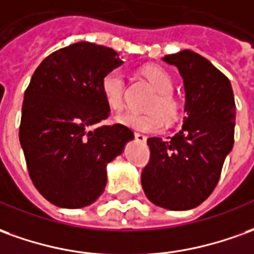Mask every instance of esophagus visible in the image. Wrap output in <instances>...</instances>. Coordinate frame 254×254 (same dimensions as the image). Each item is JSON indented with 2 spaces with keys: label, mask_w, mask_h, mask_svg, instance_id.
Instances as JSON below:
<instances>
[{
  "label": "esophagus",
  "mask_w": 254,
  "mask_h": 254,
  "mask_svg": "<svg viewBox=\"0 0 254 254\" xmlns=\"http://www.w3.org/2000/svg\"><path fill=\"white\" fill-rule=\"evenodd\" d=\"M134 135H135V139H137L138 142H141V144H145V142H146V137H145L144 134H139V132H135Z\"/></svg>",
  "instance_id": "esophagus-1"
}]
</instances>
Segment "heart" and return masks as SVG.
<instances>
[{"instance_id": "b5f03b06", "label": "heart", "mask_w": 254, "mask_h": 254, "mask_svg": "<svg viewBox=\"0 0 254 254\" xmlns=\"http://www.w3.org/2000/svg\"><path fill=\"white\" fill-rule=\"evenodd\" d=\"M144 76L152 84V87L157 92L156 98L152 101L149 106V113H134L126 112L123 115L116 117L119 124L127 126L132 130L144 131V132H157L163 128L164 119L167 120L176 119L178 115V102L173 97L174 81L167 71L159 66H146L144 69ZM101 90L106 104L110 109L120 110L123 108V94H124V71L122 69H113L108 74H105L101 83ZM160 111L161 115L158 113Z\"/></svg>"}]
</instances>
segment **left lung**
<instances>
[{"label":"left lung","mask_w":254,"mask_h":254,"mask_svg":"<svg viewBox=\"0 0 254 254\" xmlns=\"http://www.w3.org/2000/svg\"><path fill=\"white\" fill-rule=\"evenodd\" d=\"M184 80L183 130L169 139L148 138L150 159L141 184L146 197L167 210H190L216 188L234 146L235 99L230 80L190 50L166 55Z\"/></svg>","instance_id":"1"}]
</instances>
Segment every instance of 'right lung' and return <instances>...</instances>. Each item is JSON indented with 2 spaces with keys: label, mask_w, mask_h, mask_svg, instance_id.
Instances as JSON below:
<instances>
[{
  "label": "right lung",
  "mask_w": 254,
  "mask_h": 254,
  "mask_svg": "<svg viewBox=\"0 0 254 254\" xmlns=\"http://www.w3.org/2000/svg\"><path fill=\"white\" fill-rule=\"evenodd\" d=\"M123 64L112 48L80 41L52 52L24 92L19 139L34 187L64 209H80L102 195L106 166L134 139L109 116L101 83Z\"/></svg>",
  "instance_id": "obj_1"
}]
</instances>
